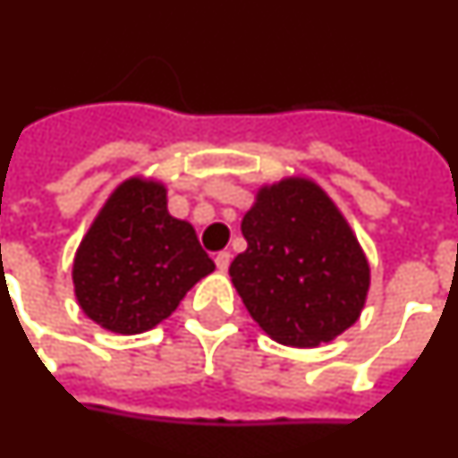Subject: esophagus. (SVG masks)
Wrapping results in <instances>:
<instances>
[{"label":"esophagus","instance_id":"esophagus-1","mask_svg":"<svg viewBox=\"0 0 458 458\" xmlns=\"http://www.w3.org/2000/svg\"><path fill=\"white\" fill-rule=\"evenodd\" d=\"M230 259H233V256H230V251H218V253H216V259H214V263H216L218 270L225 272V270H228Z\"/></svg>","mask_w":458,"mask_h":458}]
</instances>
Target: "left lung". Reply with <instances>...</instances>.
<instances>
[{"label": "left lung", "mask_w": 458, "mask_h": 458, "mask_svg": "<svg viewBox=\"0 0 458 458\" xmlns=\"http://www.w3.org/2000/svg\"><path fill=\"white\" fill-rule=\"evenodd\" d=\"M230 276L253 321L288 347L330 342L359 318L370 267L328 195L307 179L263 188Z\"/></svg>", "instance_id": "left-lung-1"}]
</instances>
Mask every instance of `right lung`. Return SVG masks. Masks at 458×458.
I'll return each instance as SVG.
<instances>
[{
	"instance_id": "1",
	"label": "right lung",
	"mask_w": 458,
	"mask_h": 458,
	"mask_svg": "<svg viewBox=\"0 0 458 458\" xmlns=\"http://www.w3.org/2000/svg\"><path fill=\"white\" fill-rule=\"evenodd\" d=\"M214 270L191 223L167 214L160 183L116 188L81 242L74 288L102 328L134 335L170 317L195 282Z\"/></svg>"
}]
</instances>
